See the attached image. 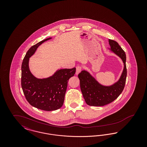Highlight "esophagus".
Returning <instances> with one entry per match:
<instances>
[{
    "instance_id": "esophagus-1",
    "label": "esophagus",
    "mask_w": 147,
    "mask_h": 147,
    "mask_svg": "<svg viewBox=\"0 0 147 147\" xmlns=\"http://www.w3.org/2000/svg\"><path fill=\"white\" fill-rule=\"evenodd\" d=\"M82 71V67L80 66H77L76 67V74L78 75L79 73Z\"/></svg>"
}]
</instances>
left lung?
Segmentation results:
<instances>
[{
  "label": "left lung",
  "mask_w": 147,
  "mask_h": 147,
  "mask_svg": "<svg viewBox=\"0 0 147 147\" xmlns=\"http://www.w3.org/2000/svg\"><path fill=\"white\" fill-rule=\"evenodd\" d=\"M110 48L109 49L119 57L123 63V69L119 80L110 85L99 83L96 78L87 70H82L78 75L80 89L87 105L102 106L109 104L119 97L123 91L127 77L125 52L119 43L109 40Z\"/></svg>",
  "instance_id": "1"
}]
</instances>
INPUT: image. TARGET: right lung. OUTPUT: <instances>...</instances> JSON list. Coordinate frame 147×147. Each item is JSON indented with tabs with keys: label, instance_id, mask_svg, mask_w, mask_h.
I'll return each mask as SVG.
<instances>
[{
	"label": "right lung",
	"instance_id": "1",
	"mask_svg": "<svg viewBox=\"0 0 147 147\" xmlns=\"http://www.w3.org/2000/svg\"><path fill=\"white\" fill-rule=\"evenodd\" d=\"M46 38L32 46L27 52L21 65V86L28 103L37 109L51 111L60 109L63 104L68 82L73 77L76 68L58 69L51 76L38 78L29 68L30 58L35 54Z\"/></svg>",
	"mask_w": 147,
	"mask_h": 147
}]
</instances>
